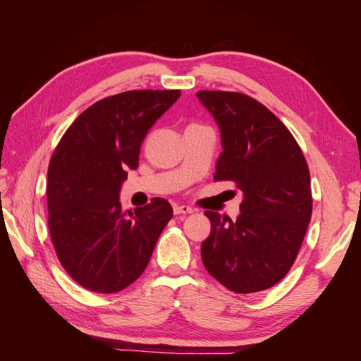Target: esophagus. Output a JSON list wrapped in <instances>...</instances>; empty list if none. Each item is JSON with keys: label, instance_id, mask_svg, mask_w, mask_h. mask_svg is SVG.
Listing matches in <instances>:
<instances>
[{"label": "esophagus", "instance_id": "esophagus-1", "mask_svg": "<svg viewBox=\"0 0 361 361\" xmlns=\"http://www.w3.org/2000/svg\"><path fill=\"white\" fill-rule=\"evenodd\" d=\"M173 211H174V214L176 215H180V214H191L192 212V207L191 206H188V204H174L173 206Z\"/></svg>", "mask_w": 361, "mask_h": 361}]
</instances>
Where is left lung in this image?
<instances>
[{
	"label": "left lung",
	"instance_id": "8db88e82",
	"mask_svg": "<svg viewBox=\"0 0 361 361\" xmlns=\"http://www.w3.org/2000/svg\"><path fill=\"white\" fill-rule=\"evenodd\" d=\"M220 129L215 180L243 191L236 221L206 211V271L236 293L274 286L297 257L312 216L310 173L297 141L267 106L243 93L197 92Z\"/></svg>",
	"mask_w": 361,
	"mask_h": 361
}]
</instances>
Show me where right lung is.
Instances as JSON below:
<instances>
[{
  "label": "right lung",
  "mask_w": 361,
  "mask_h": 361,
  "mask_svg": "<svg viewBox=\"0 0 361 361\" xmlns=\"http://www.w3.org/2000/svg\"><path fill=\"white\" fill-rule=\"evenodd\" d=\"M180 90H134L93 104L63 135L48 169V224L68 274L85 289L114 293L143 274L171 220L166 199L122 211L120 188L137 170L149 129Z\"/></svg>",
  "instance_id": "right-lung-1"
}]
</instances>
